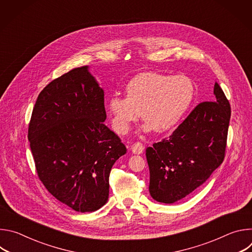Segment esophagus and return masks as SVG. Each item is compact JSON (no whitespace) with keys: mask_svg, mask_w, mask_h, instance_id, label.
<instances>
[{"mask_svg":"<svg viewBox=\"0 0 252 252\" xmlns=\"http://www.w3.org/2000/svg\"><path fill=\"white\" fill-rule=\"evenodd\" d=\"M130 150H131L132 154H134V155H140V154H142L143 150H145V147L142 146L141 142L137 141V142L133 143V145L130 147Z\"/></svg>","mask_w":252,"mask_h":252,"instance_id":"esophagus-1","label":"esophagus"}]
</instances>
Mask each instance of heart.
Masks as SVG:
<instances>
[{"instance_id":"1","label":"heart","mask_w":252,"mask_h":252,"mask_svg":"<svg viewBox=\"0 0 252 252\" xmlns=\"http://www.w3.org/2000/svg\"><path fill=\"white\" fill-rule=\"evenodd\" d=\"M194 96V86L184 75L143 73L126 87V97L112 95L106 103L113 128L126 133L141 114L145 131L172 129L188 112Z\"/></svg>"}]
</instances>
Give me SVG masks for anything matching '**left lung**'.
I'll list each match as a JSON object with an SVG mask.
<instances>
[{
	"instance_id": "obj_1",
	"label": "left lung",
	"mask_w": 252,
	"mask_h": 252,
	"mask_svg": "<svg viewBox=\"0 0 252 252\" xmlns=\"http://www.w3.org/2000/svg\"><path fill=\"white\" fill-rule=\"evenodd\" d=\"M213 94V101L197 104L168 138L147 149L155 200L173 203L185 198L222 163L231 111L218 83Z\"/></svg>"
}]
</instances>
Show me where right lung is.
Wrapping results in <instances>:
<instances>
[{"label":"right lung","instance_id":"add662e5","mask_svg":"<svg viewBox=\"0 0 252 252\" xmlns=\"http://www.w3.org/2000/svg\"><path fill=\"white\" fill-rule=\"evenodd\" d=\"M103 96L89 66L76 67L40 93L29 125L41 182L79 212L95 211L106 203L111 169L126 153L121 138L103 124Z\"/></svg>","mask_w":252,"mask_h":252}]
</instances>
